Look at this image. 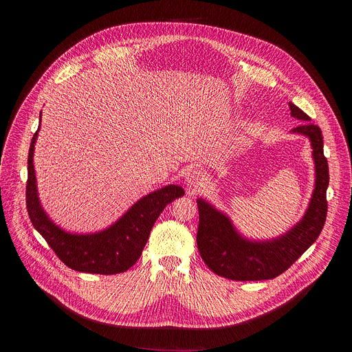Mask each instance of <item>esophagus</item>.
<instances>
[{"mask_svg": "<svg viewBox=\"0 0 352 352\" xmlns=\"http://www.w3.org/2000/svg\"><path fill=\"white\" fill-rule=\"evenodd\" d=\"M186 186H187L188 190L197 191L198 188L206 186V175L202 174L201 171H197V170L188 173L187 177H186Z\"/></svg>", "mask_w": 352, "mask_h": 352, "instance_id": "obj_1", "label": "esophagus"}]
</instances>
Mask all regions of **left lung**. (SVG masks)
Wrapping results in <instances>:
<instances>
[{"label": "left lung", "instance_id": "obj_1", "mask_svg": "<svg viewBox=\"0 0 352 352\" xmlns=\"http://www.w3.org/2000/svg\"><path fill=\"white\" fill-rule=\"evenodd\" d=\"M291 117L301 122L291 134L309 140L314 160V190L302 218L288 231L267 239H252L238 231L228 214L204 198H197L199 224L197 245L208 268L234 281L271 280L288 270L318 238L327 218L328 162L318 125L297 105L289 102Z\"/></svg>", "mask_w": 352, "mask_h": 352}]
</instances>
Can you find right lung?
Listing matches in <instances>:
<instances>
[{"mask_svg":"<svg viewBox=\"0 0 352 352\" xmlns=\"http://www.w3.org/2000/svg\"><path fill=\"white\" fill-rule=\"evenodd\" d=\"M40 126L32 137L28 153L27 210L34 228L44 236L54 252L71 270L113 275L131 268L141 256L160 214L170 202L186 194V191L175 184H170L140 198L116 223L101 231H67L51 219L43 208L38 195L34 170V150Z\"/></svg>","mask_w":352,"mask_h":352,"instance_id":"obj_1","label":"right lung"}]
</instances>
